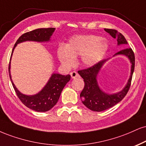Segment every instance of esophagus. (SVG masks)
Here are the masks:
<instances>
[{
  "instance_id": "obj_1",
  "label": "esophagus",
  "mask_w": 146,
  "mask_h": 146,
  "mask_svg": "<svg viewBox=\"0 0 146 146\" xmlns=\"http://www.w3.org/2000/svg\"><path fill=\"white\" fill-rule=\"evenodd\" d=\"M71 76L73 79H75L76 78H79L80 75H79V74L76 71H73L71 73Z\"/></svg>"
}]
</instances>
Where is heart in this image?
I'll return each instance as SVG.
<instances>
[{"instance_id": "1", "label": "heart", "mask_w": 146, "mask_h": 146, "mask_svg": "<svg viewBox=\"0 0 146 146\" xmlns=\"http://www.w3.org/2000/svg\"><path fill=\"white\" fill-rule=\"evenodd\" d=\"M108 48L107 41L99 36L77 35L58 48L57 56L60 62L68 67L73 65L75 58L79 56L84 65L90 66L99 62Z\"/></svg>"}]
</instances>
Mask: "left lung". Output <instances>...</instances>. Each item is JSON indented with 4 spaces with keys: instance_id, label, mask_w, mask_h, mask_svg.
<instances>
[{
    "instance_id": "1",
    "label": "left lung",
    "mask_w": 146,
    "mask_h": 146,
    "mask_svg": "<svg viewBox=\"0 0 146 146\" xmlns=\"http://www.w3.org/2000/svg\"><path fill=\"white\" fill-rule=\"evenodd\" d=\"M104 30L112 37L116 38L117 45L128 44L124 36L120 33L117 32L116 30L108 29H105ZM116 55L126 56L130 60V62L131 63L130 78L125 87L120 92L111 94H107L100 88L98 84L96 77L103 64L109 60L108 58L103 60L94 65L86 69L78 71V73L84 79L85 84L83 90L80 94V98L83 99L82 100L83 104L92 111H102L114 106L124 99L129 90L135 68L134 52L131 48H126L117 52L114 56Z\"/></svg>"
}]
</instances>
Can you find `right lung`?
<instances>
[{
	"mask_svg": "<svg viewBox=\"0 0 146 146\" xmlns=\"http://www.w3.org/2000/svg\"><path fill=\"white\" fill-rule=\"evenodd\" d=\"M55 29V28L38 29L23 34L17 40L16 43L14 45L11 56L16 45L22 42L27 41L37 42L49 41ZM10 68H11V59L9 65V73L10 80L17 96L22 102L23 104L26 105L27 108L38 112L47 111L53 108L58 101L64 87L71 79L70 75H62L58 73H53L46 85L39 92L34 95H26L17 90L15 84H13L11 76Z\"/></svg>",
	"mask_w": 146,
	"mask_h": 146,
	"instance_id": "obj_1",
	"label": "right lung"
}]
</instances>
